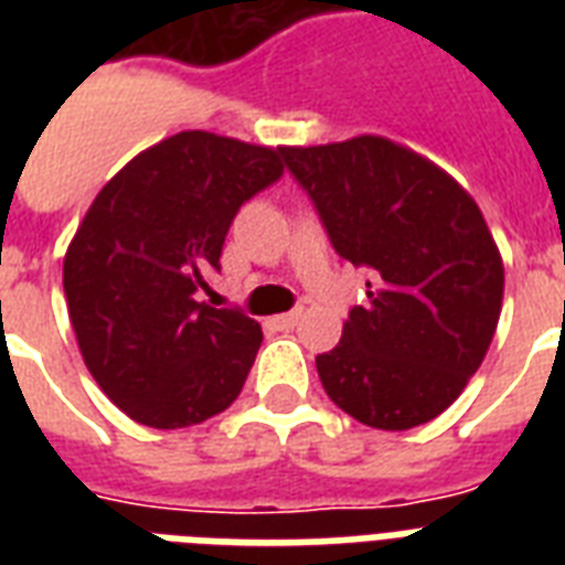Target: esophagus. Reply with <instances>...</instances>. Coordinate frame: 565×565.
I'll return each instance as SVG.
<instances>
[{
    "instance_id": "esophagus-1",
    "label": "esophagus",
    "mask_w": 565,
    "mask_h": 565,
    "mask_svg": "<svg viewBox=\"0 0 565 565\" xmlns=\"http://www.w3.org/2000/svg\"><path fill=\"white\" fill-rule=\"evenodd\" d=\"M301 310H290V313H278V317L269 319V326L275 328V331H290L296 322H299Z\"/></svg>"
}]
</instances>
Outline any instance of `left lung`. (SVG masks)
<instances>
[{
  "label": "left lung",
  "mask_w": 565,
  "mask_h": 565,
  "mask_svg": "<svg viewBox=\"0 0 565 565\" xmlns=\"http://www.w3.org/2000/svg\"><path fill=\"white\" fill-rule=\"evenodd\" d=\"M340 257L366 266V305L319 354L328 398L363 425L437 419L478 372L499 326L504 266L478 204L448 172L386 140L287 146Z\"/></svg>",
  "instance_id": "obj_1"
}]
</instances>
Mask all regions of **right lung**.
<instances>
[{"label": "right lung", "instance_id": "right-lung-1", "mask_svg": "<svg viewBox=\"0 0 565 565\" xmlns=\"http://www.w3.org/2000/svg\"><path fill=\"white\" fill-rule=\"evenodd\" d=\"M281 158V146L181 131L131 158L84 213L64 257L70 322L102 393L140 425H199L246 384L264 331L195 292Z\"/></svg>", "mask_w": 565, "mask_h": 565}]
</instances>
